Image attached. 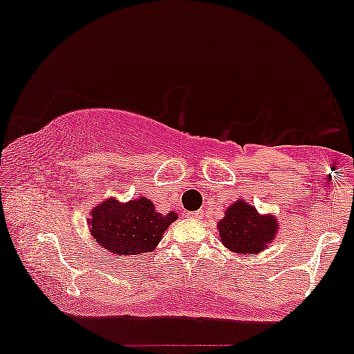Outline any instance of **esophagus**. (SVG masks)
Returning <instances> with one entry per match:
<instances>
[{
    "label": "esophagus",
    "mask_w": 354,
    "mask_h": 354,
    "mask_svg": "<svg viewBox=\"0 0 354 354\" xmlns=\"http://www.w3.org/2000/svg\"><path fill=\"white\" fill-rule=\"evenodd\" d=\"M203 216L201 211H194V213H188V218H193V219H200Z\"/></svg>",
    "instance_id": "34e87169"
}]
</instances>
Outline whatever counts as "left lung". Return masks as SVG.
I'll list each match as a JSON object with an SVG mask.
<instances>
[{"instance_id":"obj_1","label":"left lung","mask_w":354,"mask_h":354,"mask_svg":"<svg viewBox=\"0 0 354 354\" xmlns=\"http://www.w3.org/2000/svg\"><path fill=\"white\" fill-rule=\"evenodd\" d=\"M219 239L238 254L253 256L273 241L278 233V221L273 214H259L246 201L238 200L226 209L218 223Z\"/></svg>"}]
</instances>
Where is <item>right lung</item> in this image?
Wrapping results in <instances>:
<instances>
[{"mask_svg":"<svg viewBox=\"0 0 354 354\" xmlns=\"http://www.w3.org/2000/svg\"><path fill=\"white\" fill-rule=\"evenodd\" d=\"M178 214L158 213L148 198L120 203L116 198L95 206L89 214V233L104 250L115 254H140L153 251Z\"/></svg>","mask_w":354,"mask_h":354,"instance_id":"obj_1","label":"right lung"}]
</instances>
